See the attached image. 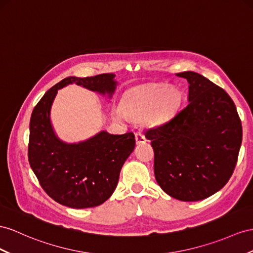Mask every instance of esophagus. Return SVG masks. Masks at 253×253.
Here are the masks:
<instances>
[{"label": "esophagus", "mask_w": 253, "mask_h": 253, "mask_svg": "<svg viewBox=\"0 0 253 253\" xmlns=\"http://www.w3.org/2000/svg\"><path fill=\"white\" fill-rule=\"evenodd\" d=\"M135 142H137V144H142V143H145L146 139L141 132H137L135 133Z\"/></svg>", "instance_id": "esophagus-1"}]
</instances>
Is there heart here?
Returning a JSON list of instances; mask_svg holds the SVG:
<instances>
[{
    "label": "heart",
    "mask_w": 253,
    "mask_h": 253,
    "mask_svg": "<svg viewBox=\"0 0 253 253\" xmlns=\"http://www.w3.org/2000/svg\"><path fill=\"white\" fill-rule=\"evenodd\" d=\"M169 88L166 85L152 86L142 89L132 96L125 105V113L128 118L137 119L148 115L156 109L163 100V108L167 109L170 105L171 97L167 95Z\"/></svg>",
    "instance_id": "heart-1"
}]
</instances>
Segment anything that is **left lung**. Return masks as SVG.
Instances as JSON below:
<instances>
[{
    "mask_svg": "<svg viewBox=\"0 0 253 253\" xmlns=\"http://www.w3.org/2000/svg\"><path fill=\"white\" fill-rule=\"evenodd\" d=\"M189 83L188 103L145 131L154 150V173L166 193L185 202L204 200L228 183L242 145L234 101L223 88L193 71L176 74Z\"/></svg>",
    "mask_w": 253,
    "mask_h": 253,
    "instance_id": "8db88e82",
    "label": "left lung"
}]
</instances>
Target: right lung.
<instances>
[{
  "label": "right lung",
  "instance_id": "add662e5",
  "mask_svg": "<svg viewBox=\"0 0 253 253\" xmlns=\"http://www.w3.org/2000/svg\"><path fill=\"white\" fill-rule=\"evenodd\" d=\"M115 75L68 77L56 83L38 101L30 121L29 163L42 189L50 198L71 209L102 204L118 186L123 165L133 151L134 134L100 131L86 141L68 144L56 137L50 110L57 89L76 83L111 97Z\"/></svg>",
  "mask_w": 253,
  "mask_h": 253
}]
</instances>
